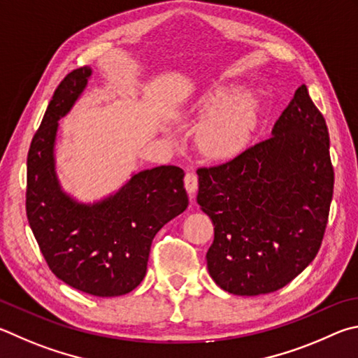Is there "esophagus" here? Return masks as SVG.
Returning a JSON list of instances; mask_svg holds the SVG:
<instances>
[{
  "mask_svg": "<svg viewBox=\"0 0 358 358\" xmlns=\"http://www.w3.org/2000/svg\"><path fill=\"white\" fill-rule=\"evenodd\" d=\"M184 184H185L187 192H189L190 196L193 198V193H195L196 189H198V176H196V173L195 171L187 173L185 178H184Z\"/></svg>",
  "mask_w": 358,
  "mask_h": 358,
  "instance_id": "obj_1",
  "label": "esophagus"
}]
</instances>
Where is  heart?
Listing matches in <instances>:
<instances>
[{
    "instance_id": "b5f03b06",
    "label": "heart",
    "mask_w": 358,
    "mask_h": 358,
    "mask_svg": "<svg viewBox=\"0 0 358 358\" xmlns=\"http://www.w3.org/2000/svg\"><path fill=\"white\" fill-rule=\"evenodd\" d=\"M204 113L212 115L199 134L206 152L214 155L233 154L245 140L253 116V100L250 96H239L229 102V94L214 90L201 102Z\"/></svg>"
}]
</instances>
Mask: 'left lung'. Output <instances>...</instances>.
Returning <instances> with one entry per match:
<instances>
[{
	"instance_id": "8db88e82",
	"label": "left lung",
	"mask_w": 358,
	"mask_h": 358,
	"mask_svg": "<svg viewBox=\"0 0 358 358\" xmlns=\"http://www.w3.org/2000/svg\"><path fill=\"white\" fill-rule=\"evenodd\" d=\"M196 173V201L214 223L206 259L222 289L236 296L278 291L316 258L335 173L327 124L305 85L271 138Z\"/></svg>"
}]
</instances>
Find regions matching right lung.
<instances>
[{
    "instance_id": "obj_1",
    "label": "right lung",
    "mask_w": 358,
    "mask_h": 358,
    "mask_svg": "<svg viewBox=\"0 0 358 358\" xmlns=\"http://www.w3.org/2000/svg\"><path fill=\"white\" fill-rule=\"evenodd\" d=\"M90 77L86 66L66 75L33 136L27 162V217L56 277L91 296L116 297L141 283L152 239L187 209L189 196L184 171L171 165L134 174L115 195L94 204H80L61 190L53 155L58 121Z\"/></svg>"
}]
</instances>
